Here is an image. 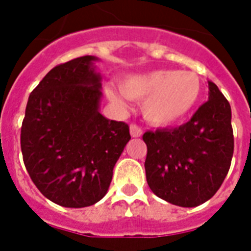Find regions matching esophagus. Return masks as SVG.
<instances>
[{
  "label": "esophagus",
  "instance_id": "esophagus-1",
  "mask_svg": "<svg viewBox=\"0 0 251 251\" xmlns=\"http://www.w3.org/2000/svg\"><path fill=\"white\" fill-rule=\"evenodd\" d=\"M130 135L133 138H139L142 135V129L135 124H131L130 125Z\"/></svg>",
  "mask_w": 251,
  "mask_h": 251
}]
</instances>
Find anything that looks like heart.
Instances as JSON below:
<instances>
[{"instance_id":"obj_1","label":"heart","mask_w":251,"mask_h":251,"mask_svg":"<svg viewBox=\"0 0 251 251\" xmlns=\"http://www.w3.org/2000/svg\"><path fill=\"white\" fill-rule=\"evenodd\" d=\"M120 91L130 100L142 101L146 121L169 126L183 120L194 109L202 94V82L194 72L155 70L122 79ZM105 94L114 105L126 108L125 100L117 91L108 87Z\"/></svg>"}]
</instances>
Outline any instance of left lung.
<instances>
[{
	"instance_id": "8db88e82",
	"label": "left lung",
	"mask_w": 251,
	"mask_h": 251,
	"mask_svg": "<svg viewBox=\"0 0 251 251\" xmlns=\"http://www.w3.org/2000/svg\"><path fill=\"white\" fill-rule=\"evenodd\" d=\"M208 101L175 129L143 134L150 189L179 207L207 202L222 186L233 156L232 110L218 86L208 80Z\"/></svg>"
}]
</instances>
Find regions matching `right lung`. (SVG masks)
Masks as SVG:
<instances>
[{"label":"right lung","mask_w":251,"mask_h":251,"mask_svg":"<svg viewBox=\"0 0 251 251\" xmlns=\"http://www.w3.org/2000/svg\"><path fill=\"white\" fill-rule=\"evenodd\" d=\"M96 61L83 56L53 68L25 106L21 130L25 169L41 194L62 207L99 202L131 138L125 122L100 113Z\"/></svg>","instance_id":"right-lung-1"}]
</instances>
